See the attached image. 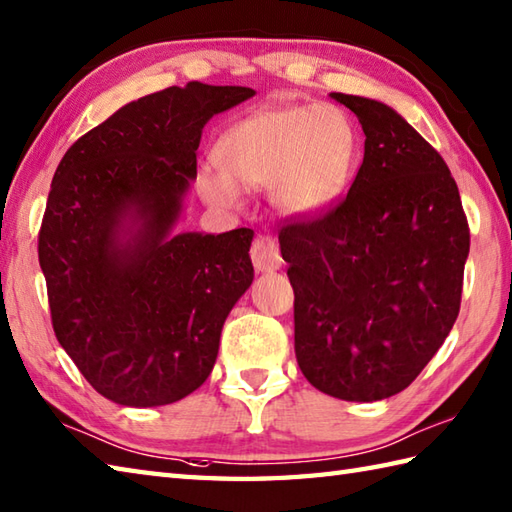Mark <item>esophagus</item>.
I'll return each mask as SVG.
<instances>
[{
  "mask_svg": "<svg viewBox=\"0 0 512 512\" xmlns=\"http://www.w3.org/2000/svg\"><path fill=\"white\" fill-rule=\"evenodd\" d=\"M250 259H253L257 273H273V270H279L281 264H284V259H281L279 253V244L270 235H257L253 239Z\"/></svg>",
  "mask_w": 512,
  "mask_h": 512,
  "instance_id": "34e87169",
  "label": "esophagus"
}]
</instances>
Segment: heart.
Instances as JSON below:
<instances>
[{"instance_id": "1", "label": "heart", "mask_w": 512, "mask_h": 512, "mask_svg": "<svg viewBox=\"0 0 512 512\" xmlns=\"http://www.w3.org/2000/svg\"><path fill=\"white\" fill-rule=\"evenodd\" d=\"M356 151L350 118L332 105L266 107L226 129L215 145L220 167H204L198 189L228 209L242 202V189L268 187L277 213L314 217L347 189Z\"/></svg>"}]
</instances>
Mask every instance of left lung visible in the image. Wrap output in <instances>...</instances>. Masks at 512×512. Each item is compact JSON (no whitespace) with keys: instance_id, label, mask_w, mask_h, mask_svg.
I'll return each instance as SVG.
<instances>
[{"instance_id":"1","label":"left lung","mask_w":512,"mask_h":512,"mask_svg":"<svg viewBox=\"0 0 512 512\" xmlns=\"http://www.w3.org/2000/svg\"><path fill=\"white\" fill-rule=\"evenodd\" d=\"M352 110L365 156L347 198L281 228L295 290L303 376L341 400L409 387L460 312L469 224L447 162L389 105L330 94Z\"/></svg>"}]
</instances>
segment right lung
<instances>
[{
	"label": "right lung",
	"instance_id": "right-lung-1",
	"mask_svg": "<svg viewBox=\"0 0 512 512\" xmlns=\"http://www.w3.org/2000/svg\"><path fill=\"white\" fill-rule=\"evenodd\" d=\"M250 96L200 81L143 96L76 140L54 171L39 231L52 328L118 405H171L198 389L253 284L250 228L176 231L204 125Z\"/></svg>",
	"mask_w": 512,
	"mask_h": 512
}]
</instances>
